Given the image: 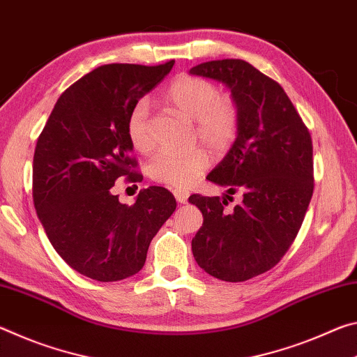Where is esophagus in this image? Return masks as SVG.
Wrapping results in <instances>:
<instances>
[{"label": "esophagus", "instance_id": "obj_1", "mask_svg": "<svg viewBox=\"0 0 357 357\" xmlns=\"http://www.w3.org/2000/svg\"><path fill=\"white\" fill-rule=\"evenodd\" d=\"M174 196H175V199H177L180 204H185L186 201H188L190 192L186 191V190H180V188H177V190H174Z\"/></svg>", "mask_w": 357, "mask_h": 357}]
</instances>
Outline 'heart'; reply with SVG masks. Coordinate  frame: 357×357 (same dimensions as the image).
I'll use <instances>...</instances> for the list:
<instances>
[{
    "mask_svg": "<svg viewBox=\"0 0 357 357\" xmlns=\"http://www.w3.org/2000/svg\"><path fill=\"white\" fill-rule=\"evenodd\" d=\"M165 99L180 114L195 121V139L208 150L226 151L241 128V109L229 93H220L215 82L199 75L180 74L165 91ZM126 136L132 149L149 153L153 147L149 125V104L137 101L126 119ZM208 158L202 150L188 153L161 151L147 165V174L158 183L186 188L206 172Z\"/></svg>",
    "mask_w": 357,
    "mask_h": 357,
    "instance_id": "1",
    "label": "heart"
}]
</instances>
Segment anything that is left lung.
<instances>
[{
    "label": "left lung",
    "instance_id": "8db88e82",
    "mask_svg": "<svg viewBox=\"0 0 357 357\" xmlns=\"http://www.w3.org/2000/svg\"><path fill=\"white\" fill-rule=\"evenodd\" d=\"M190 74L223 82L238 102L237 137L207 180L227 199L242 195L231 212L218 196H190L204 217L192 256L215 278L245 282L277 266L301 229L314 186L312 136L282 85L250 63L207 61Z\"/></svg>",
    "mask_w": 357,
    "mask_h": 357
}]
</instances>
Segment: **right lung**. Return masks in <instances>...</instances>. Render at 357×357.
<instances>
[{
    "label": "right lung",
    "instance_id": "add662e5",
    "mask_svg": "<svg viewBox=\"0 0 357 357\" xmlns=\"http://www.w3.org/2000/svg\"><path fill=\"white\" fill-rule=\"evenodd\" d=\"M112 63L93 69L58 98L33 158V201L56 253L82 275L116 282L145 264L151 238L177 202L162 186L126 206L112 192L120 177L140 182L126 119L174 66Z\"/></svg>",
    "mask_w": 357,
    "mask_h": 357
}]
</instances>
